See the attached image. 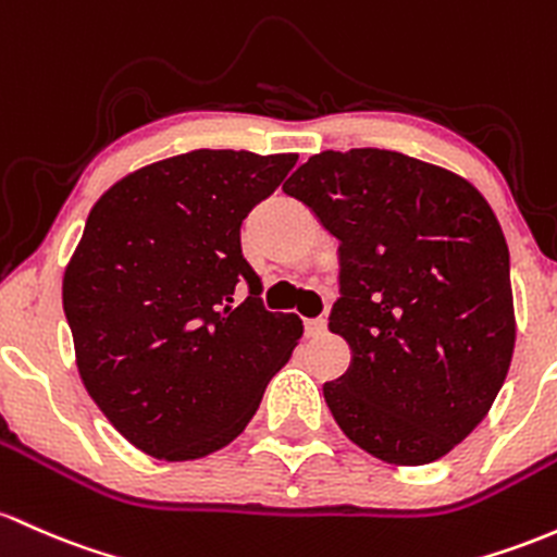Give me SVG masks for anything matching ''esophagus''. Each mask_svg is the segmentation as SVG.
<instances>
[{"label":"esophagus","mask_w":557,"mask_h":557,"mask_svg":"<svg viewBox=\"0 0 557 557\" xmlns=\"http://www.w3.org/2000/svg\"><path fill=\"white\" fill-rule=\"evenodd\" d=\"M304 330H307V338H322L327 333V322L322 320H307L304 322Z\"/></svg>","instance_id":"1"}]
</instances>
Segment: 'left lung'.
<instances>
[{
    "label": "left lung",
    "mask_w": 557,
    "mask_h": 557,
    "mask_svg": "<svg viewBox=\"0 0 557 557\" xmlns=\"http://www.w3.org/2000/svg\"><path fill=\"white\" fill-rule=\"evenodd\" d=\"M338 237L330 333L351 364L322 394L357 447L425 466L486 418L516 346L510 253L468 180L394 150L311 156L283 185Z\"/></svg>",
    "instance_id": "8db88e82"
}]
</instances>
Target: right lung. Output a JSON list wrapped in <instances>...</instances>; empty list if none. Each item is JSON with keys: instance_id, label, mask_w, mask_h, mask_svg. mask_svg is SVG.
I'll return each mask as SVG.
<instances>
[{"instance_id": "1", "label": "right lung", "mask_w": 557, "mask_h": 557, "mask_svg": "<svg viewBox=\"0 0 557 557\" xmlns=\"http://www.w3.org/2000/svg\"><path fill=\"white\" fill-rule=\"evenodd\" d=\"M298 156L193 150L115 182L65 267L78 375L115 431L158 460L227 447L304 335L267 311L240 224ZM249 285L235 305L234 288Z\"/></svg>"}]
</instances>
